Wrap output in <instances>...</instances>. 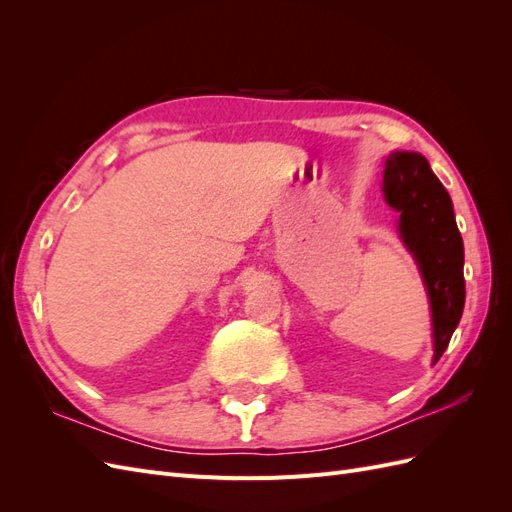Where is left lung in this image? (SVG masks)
<instances>
[{
	"instance_id": "obj_1",
	"label": "left lung",
	"mask_w": 512,
	"mask_h": 512,
	"mask_svg": "<svg viewBox=\"0 0 512 512\" xmlns=\"http://www.w3.org/2000/svg\"><path fill=\"white\" fill-rule=\"evenodd\" d=\"M382 194L399 213L397 232L412 254L431 309L433 365L448 348L466 303L463 241L453 200L429 162L416 151H393L386 158Z\"/></svg>"
}]
</instances>
